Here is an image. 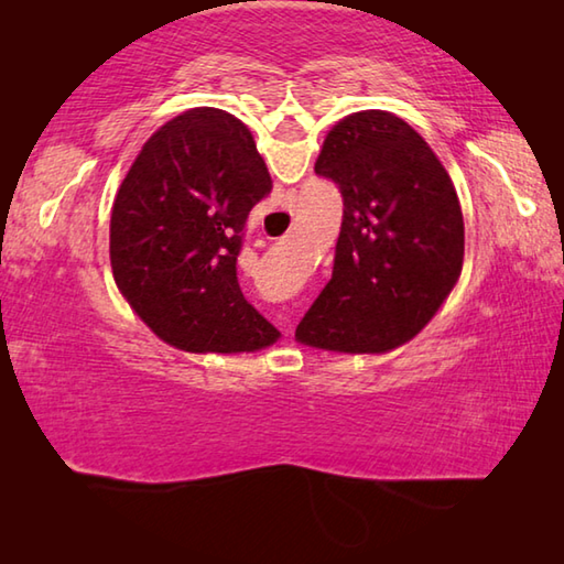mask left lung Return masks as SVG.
<instances>
[{
    "instance_id": "obj_1",
    "label": "left lung",
    "mask_w": 564,
    "mask_h": 564,
    "mask_svg": "<svg viewBox=\"0 0 564 564\" xmlns=\"http://www.w3.org/2000/svg\"><path fill=\"white\" fill-rule=\"evenodd\" d=\"M316 174L343 196L333 275L295 338L386 352L417 336L463 269L455 186L420 133L390 111L350 113L323 141Z\"/></svg>"
}]
</instances>
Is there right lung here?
Wrapping results in <instances>:
<instances>
[{"instance_id": "obj_1", "label": "right lung", "mask_w": 564, "mask_h": 564, "mask_svg": "<svg viewBox=\"0 0 564 564\" xmlns=\"http://www.w3.org/2000/svg\"><path fill=\"white\" fill-rule=\"evenodd\" d=\"M271 191L241 121L202 107L166 121L121 181L109 256L121 293L161 340L191 352H251L281 336L238 285L251 208Z\"/></svg>"}]
</instances>
